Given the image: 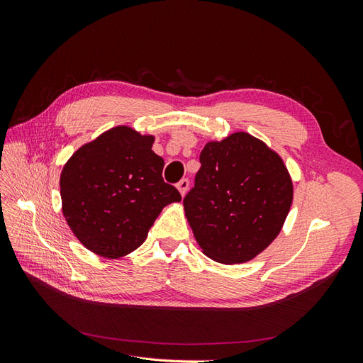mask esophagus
Here are the masks:
<instances>
[{
    "label": "esophagus",
    "instance_id": "34e87169",
    "mask_svg": "<svg viewBox=\"0 0 363 363\" xmlns=\"http://www.w3.org/2000/svg\"><path fill=\"white\" fill-rule=\"evenodd\" d=\"M177 189L180 191L182 196H184V195H186V192H188V189H189V180H188V179H183V180H180V182L177 183Z\"/></svg>",
    "mask_w": 363,
    "mask_h": 363
}]
</instances>
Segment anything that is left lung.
Returning <instances> with one entry per match:
<instances>
[{"mask_svg": "<svg viewBox=\"0 0 363 363\" xmlns=\"http://www.w3.org/2000/svg\"><path fill=\"white\" fill-rule=\"evenodd\" d=\"M200 162L194 189L183 200L196 244L224 265L255 259L279 236L291 211L286 164L245 131L207 142Z\"/></svg>", "mask_w": 363, "mask_h": 363, "instance_id": "8db88e82", "label": "left lung"}]
</instances>
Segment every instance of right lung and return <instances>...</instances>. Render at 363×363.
Here are the masks:
<instances>
[{
    "label": "right lung",
    "instance_id": "1",
    "mask_svg": "<svg viewBox=\"0 0 363 363\" xmlns=\"http://www.w3.org/2000/svg\"><path fill=\"white\" fill-rule=\"evenodd\" d=\"M155 136L118 125L77 150L60 174L62 211L80 242L119 259L144 244L162 208L182 195L162 179Z\"/></svg>",
    "mask_w": 363,
    "mask_h": 363
}]
</instances>
